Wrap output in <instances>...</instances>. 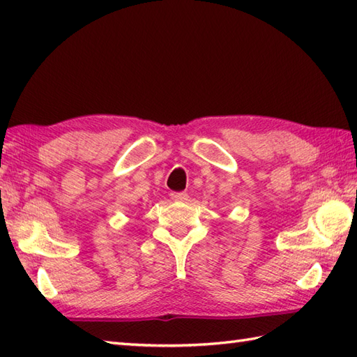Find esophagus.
I'll return each instance as SVG.
<instances>
[{
  "label": "esophagus",
  "instance_id": "obj_1",
  "mask_svg": "<svg viewBox=\"0 0 357 357\" xmlns=\"http://www.w3.org/2000/svg\"><path fill=\"white\" fill-rule=\"evenodd\" d=\"M170 196H172L173 201H187V199H188V195L184 193V192H181V193H172Z\"/></svg>",
  "mask_w": 357,
  "mask_h": 357
}]
</instances>
